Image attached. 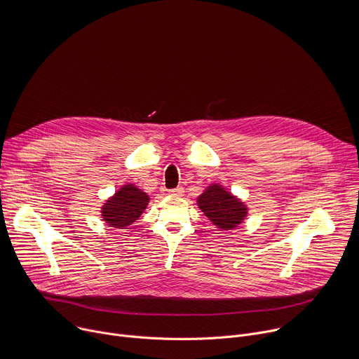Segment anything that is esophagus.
I'll use <instances>...</instances> for the list:
<instances>
[{"instance_id":"obj_1","label":"esophagus","mask_w":359,"mask_h":359,"mask_svg":"<svg viewBox=\"0 0 359 359\" xmlns=\"http://www.w3.org/2000/svg\"><path fill=\"white\" fill-rule=\"evenodd\" d=\"M183 191H184L183 187H176V189H170V190H169V194H170V196H182Z\"/></svg>"}]
</instances>
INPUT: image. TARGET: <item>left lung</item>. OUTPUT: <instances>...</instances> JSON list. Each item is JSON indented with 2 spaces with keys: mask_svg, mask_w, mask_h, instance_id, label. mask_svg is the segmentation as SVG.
Returning <instances> with one entry per match:
<instances>
[{
  "mask_svg": "<svg viewBox=\"0 0 359 359\" xmlns=\"http://www.w3.org/2000/svg\"><path fill=\"white\" fill-rule=\"evenodd\" d=\"M198 209L222 230L236 229L247 216L245 204L220 184H212L197 197Z\"/></svg>",
  "mask_w": 359,
  "mask_h": 359,
  "instance_id": "8db88e82",
  "label": "left lung"
}]
</instances>
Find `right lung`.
<instances>
[{
  "label": "right lung",
  "mask_w": 359,
  "mask_h": 359,
  "mask_svg": "<svg viewBox=\"0 0 359 359\" xmlns=\"http://www.w3.org/2000/svg\"><path fill=\"white\" fill-rule=\"evenodd\" d=\"M149 203V196L135 184L122 186L102 206V219L114 229H125L135 223L144 212Z\"/></svg>",
  "instance_id": "1"
}]
</instances>
